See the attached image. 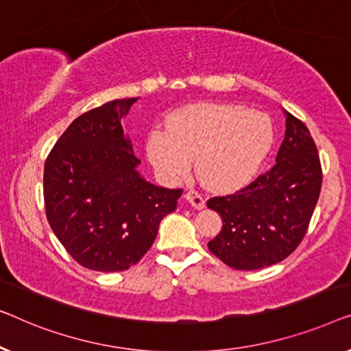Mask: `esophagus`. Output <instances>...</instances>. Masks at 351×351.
<instances>
[{"mask_svg": "<svg viewBox=\"0 0 351 351\" xmlns=\"http://www.w3.org/2000/svg\"><path fill=\"white\" fill-rule=\"evenodd\" d=\"M184 199L189 202V204L194 206V208H197V210H202L205 206L204 197H202L199 192H195V191H187L186 194H184Z\"/></svg>", "mask_w": 351, "mask_h": 351, "instance_id": "obj_1", "label": "esophagus"}]
</instances>
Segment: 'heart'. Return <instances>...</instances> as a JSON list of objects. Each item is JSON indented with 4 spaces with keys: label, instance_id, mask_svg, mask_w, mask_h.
<instances>
[{
    "label": "heart",
    "instance_id": "1",
    "mask_svg": "<svg viewBox=\"0 0 351 351\" xmlns=\"http://www.w3.org/2000/svg\"><path fill=\"white\" fill-rule=\"evenodd\" d=\"M274 143L263 112L224 103H195L171 112L167 128L146 141L152 169L167 182L184 178L195 157L197 175L210 189H239L256 175Z\"/></svg>",
    "mask_w": 351,
    "mask_h": 351
}]
</instances>
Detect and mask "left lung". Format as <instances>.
Wrapping results in <instances>:
<instances>
[{
	"instance_id": "1",
	"label": "left lung",
	"mask_w": 351,
	"mask_h": 351,
	"mask_svg": "<svg viewBox=\"0 0 351 351\" xmlns=\"http://www.w3.org/2000/svg\"><path fill=\"white\" fill-rule=\"evenodd\" d=\"M276 164L245 189L213 197L206 206L223 219L208 250L237 270H258L288 258L302 241L322 191V165L308 128L285 111Z\"/></svg>"
}]
</instances>
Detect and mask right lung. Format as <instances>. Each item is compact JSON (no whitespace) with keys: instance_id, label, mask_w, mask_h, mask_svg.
Listing matches in <instances>:
<instances>
[{"instance_id":"obj_1","label":"right lung","mask_w":351,"mask_h":351,"mask_svg":"<svg viewBox=\"0 0 351 351\" xmlns=\"http://www.w3.org/2000/svg\"><path fill=\"white\" fill-rule=\"evenodd\" d=\"M136 100L121 98L84 112L44 165V204L53 234L76 263L98 272L136 264L182 194L138 171L141 162L122 127Z\"/></svg>"}]
</instances>
